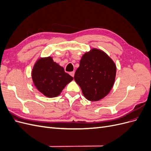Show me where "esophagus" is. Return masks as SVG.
Here are the masks:
<instances>
[{"label":"esophagus","mask_w":151,"mask_h":151,"mask_svg":"<svg viewBox=\"0 0 151 151\" xmlns=\"http://www.w3.org/2000/svg\"><path fill=\"white\" fill-rule=\"evenodd\" d=\"M74 74H75V72H74V71L70 72V75L71 76H72V77H74Z\"/></svg>","instance_id":"34e87169"}]
</instances>
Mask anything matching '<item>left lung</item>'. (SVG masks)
<instances>
[{"label":"left lung","instance_id":"1","mask_svg":"<svg viewBox=\"0 0 151 151\" xmlns=\"http://www.w3.org/2000/svg\"><path fill=\"white\" fill-rule=\"evenodd\" d=\"M116 67L112 59L101 50L93 48L83 55L74 80L84 97L97 101L109 93L115 83Z\"/></svg>","mask_w":151,"mask_h":151}]
</instances>
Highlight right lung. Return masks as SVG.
Wrapping results in <instances>:
<instances>
[{"label": "right lung", "mask_w": 151, "mask_h": 151, "mask_svg": "<svg viewBox=\"0 0 151 151\" xmlns=\"http://www.w3.org/2000/svg\"><path fill=\"white\" fill-rule=\"evenodd\" d=\"M31 76L36 89L48 98L60 95L65 86L73 80V77L53 62L51 57L38 59L32 70Z\"/></svg>", "instance_id": "right-lung-1"}]
</instances>
